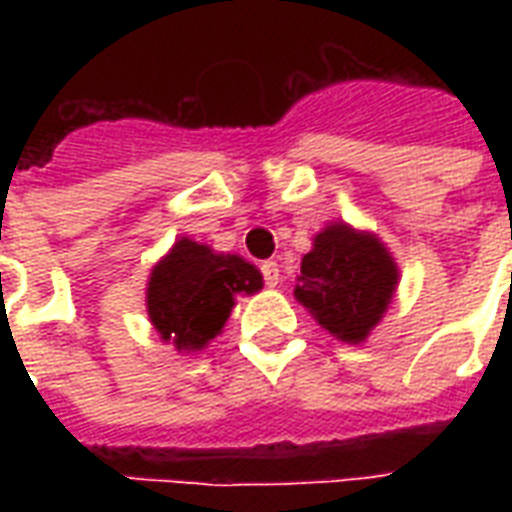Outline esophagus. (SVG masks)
Segmentation results:
<instances>
[{
	"label": "esophagus",
	"instance_id": "obj_1",
	"mask_svg": "<svg viewBox=\"0 0 512 512\" xmlns=\"http://www.w3.org/2000/svg\"><path fill=\"white\" fill-rule=\"evenodd\" d=\"M260 271H263V279L268 287H276L281 279V271H279V263L276 260H265L263 265H260Z\"/></svg>",
	"mask_w": 512,
	"mask_h": 512
}]
</instances>
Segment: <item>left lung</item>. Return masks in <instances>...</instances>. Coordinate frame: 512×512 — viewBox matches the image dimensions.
Here are the masks:
<instances>
[{"instance_id": "1", "label": "left lung", "mask_w": 512, "mask_h": 512, "mask_svg": "<svg viewBox=\"0 0 512 512\" xmlns=\"http://www.w3.org/2000/svg\"><path fill=\"white\" fill-rule=\"evenodd\" d=\"M297 281L295 297L329 335L361 342L388 308L398 271L374 236L335 223L316 236Z\"/></svg>"}]
</instances>
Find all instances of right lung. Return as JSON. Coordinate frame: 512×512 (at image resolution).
<instances>
[{"mask_svg": "<svg viewBox=\"0 0 512 512\" xmlns=\"http://www.w3.org/2000/svg\"><path fill=\"white\" fill-rule=\"evenodd\" d=\"M260 287L263 276L247 260L180 239L151 273L148 316L162 340L175 342L177 350H199L228 321L233 295Z\"/></svg>", "mask_w": 512, "mask_h": 512, "instance_id": "add662e5", "label": "right lung"}]
</instances>
